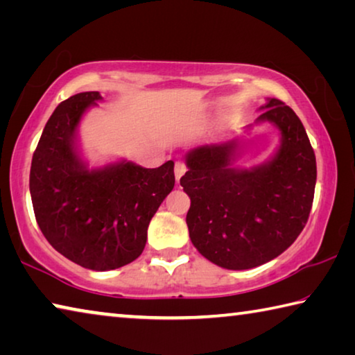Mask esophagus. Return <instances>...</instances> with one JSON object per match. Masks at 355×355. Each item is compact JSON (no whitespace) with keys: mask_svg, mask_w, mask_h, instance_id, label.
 Segmentation results:
<instances>
[{"mask_svg":"<svg viewBox=\"0 0 355 355\" xmlns=\"http://www.w3.org/2000/svg\"><path fill=\"white\" fill-rule=\"evenodd\" d=\"M186 171H188V169H186V164L182 163V161H177L175 167H173V172H175V180H177V182H180V178L184 175Z\"/></svg>","mask_w":355,"mask_h":355,"instance_id":"34e87169","label":"esophagus"}]
</instances>
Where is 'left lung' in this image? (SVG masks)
I'll return each instance as SVG.
<instances>
[{
	"mask_svg": "<svg viewBox=\"0 0 355 355\" xmlns=\"http://www.w3.org/2000/svg\"><path fill=\"white\" fill-rule=\"evenodd\" d=\"M258 111L254 125L271 123L280 135L271 158L241 167L243 137L203 144L186 153L188 172L180 180L191 199L186 224L192 244L207 260L233 271L285 252L313 203L316 158L302 122L277 98H268Z\"/></svg>",
	"mask_w": 355,
	"mask_h": 355,
	"instance_id": "left-lung-1",
	"label": "left lung"
}]
</instances>
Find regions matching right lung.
<instances>
[{"label":"right lung","instance_id":"right-lung-1","mask_svg":"<svg viewBox=\"0 0 355 355\" xmlns=\"http://www.w3.org/2000/svg\"><path fill=\"white\" fill-rule=\"evenodd\" d=\"M100 100V92H81L56 107L33 155L29 191L40 230L59 254L111 271L142 254L150 220L175 175L173 161L156 169L127 159L89 167L78 128Z\"/></svg>","mask_w":355,"mask_h":355}]
</instances>
